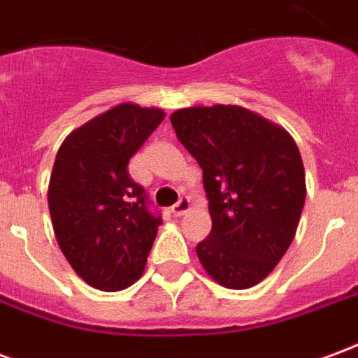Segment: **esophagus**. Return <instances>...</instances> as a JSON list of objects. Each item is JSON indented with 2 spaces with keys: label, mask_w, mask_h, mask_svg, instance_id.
Returning a JSON list of instances; mask_svg holds the SVG:
<instances>
[{
  "label": "esophagus",
  "mask_w": 358,
  "mask_h": 358,
  "mask_svg": "<svg viewBox=\"0 0 358 358\" xmlns=\"http://www.w3.org/2000/svg\"><path fill=\"white\" fill-rule=\"evenodd\" d=\"M192 209V205H189V199L187 197H182L174 207H172V215L174 217H182V215H186L187 210Z\"/></svg>",
  "instance_id": "1"
}]
</instances>
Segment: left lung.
<instances>
[{
    "mask_svg": "<svg viewBox=\"0 0 358 358\" xmlns=\"http://www.w3.org/2000/svg\"><path fill=\"white\" fill-rule=\"evenodd\" d=\"M178 140L203 169L213 230L195 251L217 284L263 282L292 245L307 197L299 148L289 132L241 105L174 110Z\"/></svg>",
    "mask_w": 358,
    "mask_h": 358,
    "instance_id": "1",
    "label": "left lung"
}]
</instances>
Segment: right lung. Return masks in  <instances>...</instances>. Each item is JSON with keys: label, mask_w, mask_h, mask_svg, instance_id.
I'll use <instances>...</instances> for the list:
<instances>
[{"label": "right lung", "mask_w": 358, "mask_h": 358, "mask_svg": "<svg viewBox=\"0 0 358 358\" xmlns=\"http://www.w3.org/2000/svg\"><path fill=\"white\" fill-rule=\"evenodd\" d=\"M164 110L118 103L69 134L53 163L48 205L59 248L88 285L120 292L143 274L161 217L145 207L128 163Z\"/></svg>", "instance_id": "add662e5"}]
</instances>
